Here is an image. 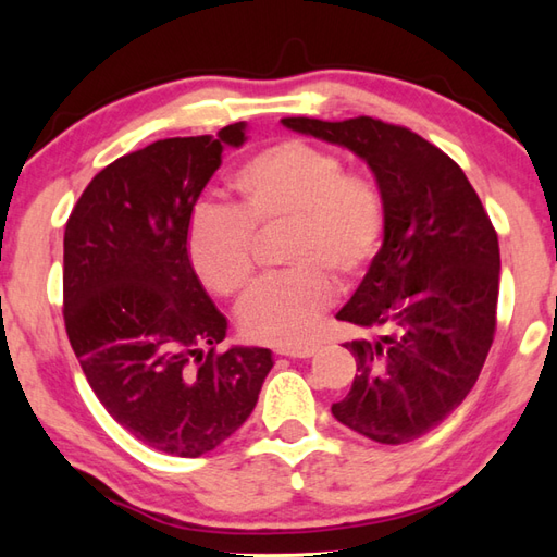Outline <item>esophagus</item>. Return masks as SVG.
I'll list each match as a JSON object with an SVG mask.
<instances>
[{
    "label": "esophagus",
    "mask_w": 557,
    "mask_h": 557,
    "mask_svg": "<svg viewBox=\"0 0 557 557\" xmlns=\"http://www.w3.org/2000/svg\"><path fill=\"white\" fill-rule=\"evenodd\" d=\"M318 351L315 345H304V347H282L277 349V354H285V357H292V359H309L313 357V354Z\"/></svg>",
    "instance_id": "34e87169"
}]
</instances>
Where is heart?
<instances>
[{"instance_id":"b5f03b06","label":"heart","mask_w":557,"mask_h":557,"mask_svg":"<svg viewBox=\"0 0 557 557\" xmlns=\"http://www.w3.org/2000/svg\"><path fill=\"white\" fill-rule=\"evenodd\" d=\"M232 206H198L186 251L200 282L234 299L253 282V232L285 224L287 270L260 282L239 313L244 333L297 347L313 335L339 285L363 275L385 239L387 198L369 170L345 168L335 150L285 138L232 172Z\"/></svg>"}]
</instances>
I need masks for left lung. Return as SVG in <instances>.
<instances>
[{
    "instance_id": "left-lung-1",
    "label": "left lung",
    "mask_w": 557,
    "mask_h": 557,
    "mask_svg": "<svg viewBox=\"0 0 557 557\" xmlns=\"http://www.w3.org/2000/svg\"><path fill=\"white\" fill-rule=\"evenodd\" d=\"M282 124L357 152L383 184V246L337 313L381 337L345 345L357 375L333 417L375 443L417 441L465 401L488 357L498 234L459 164L411 128L373 116Z\"/></svg>"
}]
</instances>
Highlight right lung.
I'll return each instance as SVG.
<instances>
[{"label": "right lung", "instance_id": "add662e5", "mask_svg": "<svg viewBox=\"0 0 557 557\" xmlns=\"http://www.w3.org/2000/svg\"><path fill=\"white\" fill-rule=\"evenodd\" d=\"M164 138L92 176L64 230V325L92 393L140 443L200 457L251 417L270 349L218 351L227 318L188 260V224L224 146Z\"/></svg>", "mask_w": 557, "mask_h": 557}]
</instances>
